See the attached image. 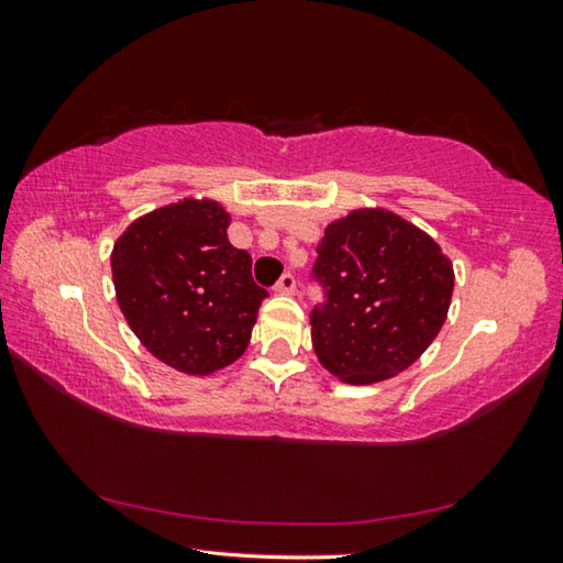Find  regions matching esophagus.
I'll use <instances>...</instances> for the list:
<instances>
[{
    "mask_svg": "<svg viewBox=\"0 0 563 563\" xmlns=\"http://www.w3.org/2000/svg\"><path fill=\"white\" fill-rule=\"evenodd\" d=\"M273 290L278 292V295H292L295 292V275L292 273H285L283 278L275 283Z\"/></svg>",
    "mask_w": 563,
    "mask_h": 563,
    "instance_id": "obj_1",
    "label": "esophagus"
}]
</instances>
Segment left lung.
<instances>
[{
  "label": "left lung",
  "instance_id": "1",
  "mask_svg": "<svg viewBox=\"0 0 563 563\" xmlns=\"http://www.w3.org/2000/svg\"><path fill=\"white\" fill-rule=\"evenodd\" d=\"M312 278L325 292L310 312L320 365L350 385L407 369L442 330L452 263L430 235L385 208H360L325 228Z\"/></svg>",
  "mask_w": 563,
  "mask_h": 563
}]
</instances>
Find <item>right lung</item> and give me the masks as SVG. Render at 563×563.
Segmentation results:
<instances>
[{"label":"right lung","instance_id":"add662e5","mask_svg":"<svg viewBox=\"0 0 563 563\" xmlns=\"http://www.w3.org/2000/svg\"><path fill=\"white\" fill-rule=\"evenodd\" d=\"M216 201L156 208L113 243L119 308L151 355L186 375H211L243 355L268 290L251 255L228 241Z\"/></svg>","mask_w":563,"mask_h":563}]
</instances>
